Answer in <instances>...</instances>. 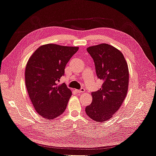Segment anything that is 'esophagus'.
<instances>
[{
	"label": "esophagus",
	"instance_id": "34e87169",
	"mask_svg": "<svg viewBox=\"0 0 156 156\" xmlns=\"http://www.w3.org/2000/svg\"><path fill=\"white\" fill-rule=\"evenodd\" d=\"M84 91H85V90H84V88H81V90H77L76 92L77 94H82V93H84Z\"/></svg>",
	"mask_w": 156,
	"mask_h": 156
}]
</instances>
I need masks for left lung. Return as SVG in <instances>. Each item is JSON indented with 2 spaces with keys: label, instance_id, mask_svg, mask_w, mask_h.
Segmentation results:
<instances>
[{
  "label": "left lung",
  "instance_id": "obj_1",
  "mask_svg": "<svg viewBox=\"0 0 156 156\" xmlns=\"http://www.w3.org/2000/svg\"><path fill=\"white\" fill-rule=\"evenodd\" d=\"M87 50L94 60L98 77L103 83L100 90L92 92V102L85 111L94 121L104 122L115 114L127 96L128 66L122 52L111 45L101 44Z\"/></svg>",
  "mask_w": 156,
  "mask_h": 156
}]
</instances>
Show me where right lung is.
I'll list each match as a JSON object with an SVG mask.
<instances>
[{"label": "right lung", "mask_w": 156, "mask_h": 156, "mask_svg": "<svg viewBox=\"0 0 156 156\" xmlns=\"http://www.w3.org/2000/svg\"><path fill=\"white\" fill-rule=\"evenodd\" d=\"M78 47L49 44L40 46L28 60L25 84L36 112L53 120L64 112L72 92L65 83L58 84L66 66Z\"/></svg>", "instance_id": "obj_1"}]
</instances>
